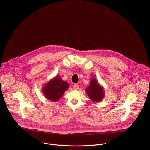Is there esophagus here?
<instances>
[{
    "instance_id": "1",
    "label": "esophagus",
    "mask_w": 150,
    "mask_h": 150,
    "mask_svg": "<svg viewBox=\"0 0 150 150\" xmlns=\"http://www.w3.org/2000/svg\"><path fill=\"white\" fill-rule=\"evenodd\" d=\"M73 88L74 89H78L79 88V86L77 84H74V85H73Z\"/></svg>"
}]
</instances>
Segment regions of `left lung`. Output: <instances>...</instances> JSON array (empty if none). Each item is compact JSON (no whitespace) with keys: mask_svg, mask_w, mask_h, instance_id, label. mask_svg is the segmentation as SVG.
<instances>
[{"mask_svg":"<svg viewBox=\"0 0 150 150\" xmlns=\"http://www.w3.org/2000/svg\"><path fill=\"white\" fill-rule=\"evenodd\" d=\"M86 91L90 100L93 102L102 101L105 96L103 87L99 84L98 80L94 77L91 79L90 84L86 88Z\"/></svg>","mask_w":150,"mask_h":150,"instance_id":"1","label":"left lung"}]
</instances>
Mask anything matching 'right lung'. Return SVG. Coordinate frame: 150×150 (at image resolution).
<instances>
[{"label":"right lung","instance_id":"obj_1","mask_svg":"<svg viewBox=\"0 0 150 150\" xmlns=\"http://www.w3.org/2000/svg\"><path fill=\"white\" fill-rule=\"evenodd\" d=\"M69 87L67 82L62 80L61 76H57L50 80L42 87L44 97L51 101H58Z\"/></svg>","mask_w":150,"mask_h":150}]
</instances>
